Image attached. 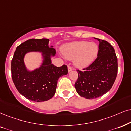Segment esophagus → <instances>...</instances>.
Segmentation results:
<instances>
[{
    "label": "esophagus",
    "instance_id": "34e87169",
    "mask_svg": "<svg viewBox=\"0 0 131 131\" xmlns=\"http://www.w3.org/2000/svg\"><path fill=\"white\" fill-rule=\"evenodd\" d=\"M68 72H70V71H71L72 70V67H71V66H68Z\"/></svg>",
    "mask_w": 131,
    "mask_h": 131
}]
</instances>
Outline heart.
<instances>
[{
  "instance_id": "1",
  "label": "heart",
  "mask_w": 131,
  "mask_h": 131,
  "mask_svg": "<svg viewBox=\"0 0 131 131\" xmlns=\"http://www.w3.org/2000/svg\"><path fill=\"white\" fill-rule=\"evenodd\" d=\"M99 47L94 43L85 41L74 42L66 45L62 51L64 57L69 60L75 59V64L79 68L88 66L97 56Z\"/></svg>"
}]
</instances>
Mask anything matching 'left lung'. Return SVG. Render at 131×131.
Masks as SVG:
<instances>
[{
  "mask_svg": "<svg viewBox=\"0 0 131 131\" xmlns=\"http://www.w3.org/2000/svg\"><path fill=\"white\" fill-rule=\"evenodd\" d=\"M99 41L97 57L83 71L77 69L76 91L81 97L96 99L108 92L114 85L118 72V62L114 48L107 41Z\"/></svg>",
  "mask_w": 131,
  "mask_h": 131,
  "instance_id": "1",
  "label": "left lung"
}]
</instances>
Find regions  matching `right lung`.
Wrapping results in <instances>:
<instances>
[{
	"label": "right lung",
	"instance_id": "1",
	"mask_svg": "<svg viewBox=\"0 0 131 131\" xmlns=\"http://www.w3.org/2000/svg\"><path fill=\"white\" fill-rule=\"evenodd\" d=\"M48 42L47 39L28 40L16 48L11 60V77L15 86L24 97L34 102H42L52 98L59 78L68 74L67 65L57 67L51 63V56L55 55L56 50L52 46L49 47ZM31 51L42 52L44 61L39 69L29 72L23 58Z\"/></svg>",
	"mask_w": 131,
	"mask_h": 131
}]
</instances>
